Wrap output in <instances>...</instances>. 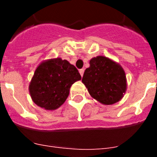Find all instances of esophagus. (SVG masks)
Wrapping results in <instances>:
<instances>
[{"label": "esophagus", "instance_id": "1", "mask_svg": "<svg viewBox=\"0 0 157 157\" xmlns=\"http://www.w3.org/2000/svg\"><path fill=\"white\" fill-rule=\"evenodd\" d=\"M84 69H80L79 70V73H80V75H81V76L82 77V75H83V74H84Z\"/></svg>", "mask_w": 157, "mask_h": 157}]
</instances>
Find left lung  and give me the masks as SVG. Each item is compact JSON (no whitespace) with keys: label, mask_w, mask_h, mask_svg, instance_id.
Returning <instances> with one entry per match:
<instances>
[{"label":"left lung","mask_w":157,"mask_h":157,"mask_svg":"<svg viewBox=\"0 0 157 157\" xmlns=\"http://www.w3.org/2000/svg\"><path fill=\"white\" fill-rule=\"evenodd\" d=\"M82 82L91 97L105 105L120 101L127 88L125 71L121 65L104 56L90 60Z\"/></svg>","instance_id":"1"}]
</instances>
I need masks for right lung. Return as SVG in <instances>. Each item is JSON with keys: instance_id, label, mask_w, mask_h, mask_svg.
I'll list each match as a JSON object with an SVG mask.
<instances>
[{"instance_id": "add662e5", "label": "right lung", "mask_w": 157, "mask_h": 157, "mask_svg": "<svg viewBox=\"0 0 157 157\" xmlns=\"http://www.w3.org/2000/svg\"><path fill=\"white\" fill-rule=\"evenodd\" d=\"M81 78L78 71L67 60L48 59L37 67L29 92L37 106L47 111L56 110L65 102L72 84Z\"/></svg>"}]
</instances>
